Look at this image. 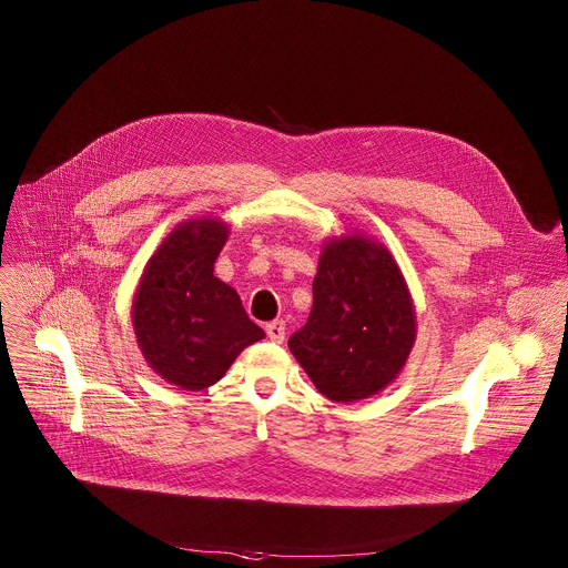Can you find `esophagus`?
Listing matches in <instances>:
<instances>
[{
	"mask_svg": "<svg viewBox=\"0 0 568 568\" xmlns=\"http://www.w3.org/2000/svg\"><path fill=\"white\" fill-rule=\"evenodd\" d=\"M265 333L274 344H281L285 339V323L283 321H272L265 326Z\"/></svg>",
	"mask_w": 568,
	"mask_h": 568,
	"instance_id": "obj_1",
	"label": "esophagus"
}]
</instances>
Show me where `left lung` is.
I'll list each match as a JSON object with an SVG mask.
<instances>
[{"mask_svg": "<svg viewBox=\"0 0 568 568\" xmlns=\"http://www.w3.org/2000/svg\"><path fill=\"white\" fill-rule=\"evenodd\" d=\"M416 307L384 242L333 235L321 247L312 312L287 342L318 393L357 402L386 388L416 344Z\"/></svg>", "mask_w": 568, "mask_h": 568, "instance_id": "1", "label": "left lung"}]
</instances>
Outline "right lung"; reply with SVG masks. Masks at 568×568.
Listing matches in <instances>:
<instances>
[{
	"label": "right lung",
	"mask_w": 568,
	"mask_h": 568,
	"mask_svg": "<svg viewBox=\"0 0 568 568\" xmlns=\"http://www.w3.org/2000/svg\"><path fill=\"white\" fill-rule=\"evenodd\" d=\"M229 224L204 215L180 222L143 267L132 328L148 366L182 390L220 382L235 357L265 337L237 292L213 274Z\"/></svg>",
	"instance_id": "obj_1"
}]
</instances>
